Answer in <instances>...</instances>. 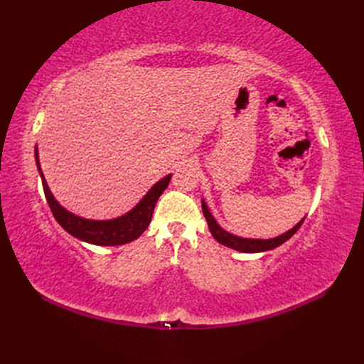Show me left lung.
Listing matches in <instances>:
<instances>
[{
	"label": "left lung",
	"instance_id": "left-lung-1",
	"mask_svg": "<svg viewBox=\"0 0 364 364\" xmlns=\"http://www.w3.org/2000/svg\"><path fill=\"white\" fill-rule=\"evenodd\" d=\"M202 210L205 214V219L208 222V227H210V231L215 241L222 245L230 247V249L237 250V252H244V253H258V252H266V250L275 249V247L282 245L283 242L288 241V239L294 233H296V231L300 228V225L305 220V219H301L296 227L291 228L289 231H286V233H283L282 236H277L272 239H245V237H239V236L231 235V233H228V231L223 230L219 223L215 222L210 210H208L205 200H202Z\"/></svg>",
	"mask_w": 364,
	"mask_h": 364
}]
</instances>
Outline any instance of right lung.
<instances>
[{
  "instance_id": "obj_1",
  "label": "right lung",
  "mask_w": 364,
  "mask_h": 364,
  "mask_svg": "<svg viewBox=\"0 0 364 364\" xmlns=\"http://www.w3.org/2000/svg\"><path fill=\"white\" fill-rule=\"evenodd\" d=\"M36 162L38 173L42 178V186L48 202L51 213L54 219L63 227L67 233L72 236L81 239L84 242L94 244V245H123L131 241H134L141 236L146 227L150 225L153 210L156 206L158 198L161 197L162 192L168 186V181L172 175H167L159 180L154 186L146 192L145 197L139 202L129 213L123 214L122 218L109 219V220H90L82 219L80 215H75L70 211H67L65 208L58 203V200L53 197L48 184L45 181V176L42 173L41 162H38V153L36 146Z\"/></svg>"
}]
</instances>
